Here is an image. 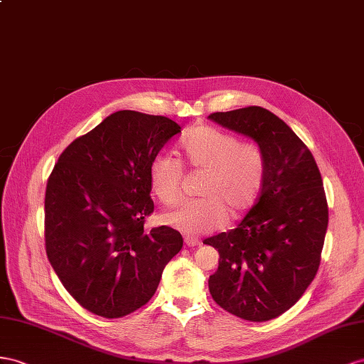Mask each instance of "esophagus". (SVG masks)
<instances>
[{
    "instance_id": "obj_1",
    "label": "esophagus",
    "mask_w": 364,
    "mask_h": 364,
    "mask_svg": "<svg viewBox=\"0 0 364 364\" xmlns=\"http://www.w3.org/2000/svg\"><path fill=\"white\" fill-rule=\"evenodd\" d=\"M184 243H186V246L195 247V246H200L201 241H200L198 238H193V237H186V238H184Z\"/></svg>"
}]
</instances>
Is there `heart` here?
I'll return each mask as SVG.
<instances>
[{"label": "heart", "instance_id": "heart-1", "mask_svg": "<svg viewBox=\"0 0 364 364\" xmlns=\"http://www.w3.org/2000/svg\"><path fill=\"white\" fill-rule=\"evenodd\" d=\"M180 151L195 171H206L201 195L163 213V221L188 235H201L225 225L229 209L238 213L257 200L266 175V158L257 143L240 141L230 132L198 126L180 139ZM149 181L164 204L180 198L183 164L173 155L158 152L149 164Z\"/></svg>", "mask_w": 364, "mask_h": 364}]
</instances>
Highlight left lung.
Returning a JSON list of instances; mask_svg holds the SVG:
<instances>
[{
  "mask_svg": "<svg viewBox=\"0 0 364 364\" xmlns=\"http://www.w3.org/2000/svg\"><path fill=\"white\" fill-rule=\"evenodd\" d=\"M209 118L252 138L266 158L254 208L235 229L204 240L220 254L209 291L232 315L272 320L300 300L318 271L329 220L321 173L307 146L267 109L249 106Z\"/></svg>",
  "mask_w": 364,
  "mask_h": 364,
  "instance_id": "8db88e82",
  "label": "left lung"
}]
</instances>
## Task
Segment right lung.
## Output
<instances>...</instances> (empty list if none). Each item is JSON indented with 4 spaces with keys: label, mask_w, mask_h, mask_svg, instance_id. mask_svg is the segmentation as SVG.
Here are the masks:
<instances>
[{
    "label": "right lung",
    "mask_w": 364,
    "mask_h": 364,
    "mask_svg": "<svg viewBox=\"0 0 364 364\" xmlns=\"http://www.w3.org/2000/svg\"><path fill=\"white\" fill-rule=\"evenodd\" d=\"M181 132L161 115L119 110L64 149L44 198L46 252L63 286L89 312L121 318L144 306L183 247L154 212L149 164Z\"/></svg>",
    "instance_id": "obj_1"
}]
</instances>
